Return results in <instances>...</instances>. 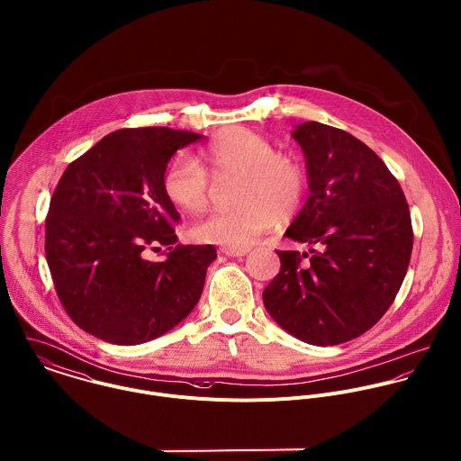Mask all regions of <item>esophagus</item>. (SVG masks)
<instances>
[{
	"instance_id": "obj_1",
	"label": "esophagus",
	"mask_w": 461,
	"mask_h": 461,
	"mask_svg": "<svg viewBox=\"0 0 461 461\" xmlns=\"http://www.w3.org/2000/svg\"><path fill=\"white\" fill-rule=\"evenodd\" d=\"M248 248H221V253L226 255V257H231V258H240V257H246L248 255Z\"/></svg>"
}]
</instances>
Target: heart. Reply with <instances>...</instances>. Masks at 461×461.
I'll use <instances>...</instances> for the list:
<instances>
[{
    "mask_svg": "<svg viewBox=\"0 0 461 461\" xmlns=\"http://www.w3.org/2000/svg\"><path fill=\"white\" fill-rule=\"evenodd\" d=\"M197 160L178 157L162 175L166 197L188 213L208 206L212 180L239 176L233 210L213 212L197 221L190 233L197 242L226 248H246L277 221L292 219L303 206L308 175L304 166L277 153L267 137L244 128L230 126L212 137L199 149Z\"/></svg>",
    "mask_w": 461,
    "mask_h": 461,
    "instance_id": "1",
    "label": "heart"
}]
</instances>
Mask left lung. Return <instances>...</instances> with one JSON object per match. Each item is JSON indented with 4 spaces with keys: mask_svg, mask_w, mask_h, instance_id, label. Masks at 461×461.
Wrapping results in <instances>:
<instances>
[{
    "mask_svg": "<svg viewBox=\"0 0 461 461\" xmlns=\"http://www.w3.org/2000/svg\"><path fill=\"white\" fill-rule=\"evenodd\" d=\"M292 137L310 194L285 237L315 249L304 266L299 251H276L281 267L264 304L292 337L337 346L364 335L393 303L413 248L410 208L384 162L351 133L308 121Z\"/></svg>",
    "mask_w": 461,
    "mask_h": 461,
    "instance_id": "left-lung-1",
    "label": "left lung"
}]
</instances>
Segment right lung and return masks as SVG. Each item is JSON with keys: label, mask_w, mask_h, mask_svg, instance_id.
I'll return each mask as SVG.
<instances>
[{"label": "right lung", "mask_w": 461, "mask_h": 461, "mask_svg": "<svg viewBox=\"0 0 461 461\" xmlns=\"http://www.w3.org/2000/svg\"><path fill=\"white\" fill-rule=\"evenodd\" d=\"M203 135L173 128L108 133L71 162L46 217V260L77 326L119 346L153 340L197 304L213 246H175L180 213L162 175L171 157ZM166 245L164 263L143 258Z\"/></svg>", "instance_id": "right-lung-1"}]
</instances>
